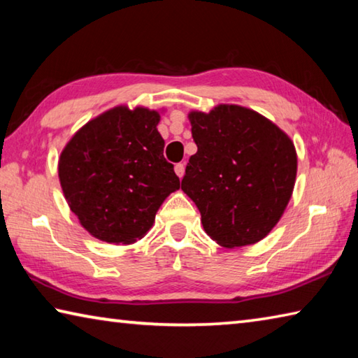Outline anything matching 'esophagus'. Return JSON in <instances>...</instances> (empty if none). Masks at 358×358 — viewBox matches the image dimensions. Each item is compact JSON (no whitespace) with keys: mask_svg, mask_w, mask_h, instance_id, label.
Returning <instances> with one entry per match:
<instances>
[{"mask_svg":"<svg viewBox=\"0 0 358 358\" xmlns=\"http://www.w3.org/2000/svg\"><path fill=\"white\" fill-rule=\"evenodd\" d=\"M175 173L178 175V178H183V175H185V164H177V166H175Z\"/></svg>","mask_w":358,"mask_h":358,"instance_id":"esophagus-1","label":"esophagus"}]
</instances>
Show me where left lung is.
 I'll use <instances>...</instances> for the list:
<instances>
[{
    "label": "left lung",
    "instance_id": "obj_1",
    "mask_svg": "<svg viewBox=\"0 0 358 358\" xmlns=\"http://www.w3.org/2000/svg\"><path fill=\"white\" fill-rule=\"evenodd\" d=\"M197 153L181 189L201 211L203 230L224 248L265 238L281 220L296 178L295 145L264 115L237 104L191 110Z\"/></svg>",
    "mask_w": 358,
    "mask_h": 358
}]
</instances>
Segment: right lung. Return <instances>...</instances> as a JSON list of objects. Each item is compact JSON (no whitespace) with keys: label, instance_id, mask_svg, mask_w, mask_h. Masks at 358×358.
I'll use <instances>...</instances> for the list:
<instances>
[{"label":"right lung","instance_id":"1","mask_svg":"<svg viewBox=\"0 0 358 358\" xmlns=\"http://www.w3.org/2000/svg\"><path fill=\"white\" fill-rule=\"evenodd\" d=\"M159 110L117 106L83 124L58 159L59 185L90 235L131 245L147 235L180 180L164 157Z\"/></svg>","mask_w":358,"mask_h":358}]
</instances>
